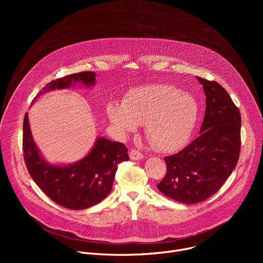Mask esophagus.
<instances>
[{
    "label": "esophagus",
    "mask_w": 263,
    "mask_h": 263,
    "mask_svg": "<svg viewBox=\"0 0 263 263\" xmlns=\"http://www.w3.org/2000/svg\"><path fill=\"white\" fill-rule=\"evenodd\" d=\"M129 155L132 160H139V159L143 158V154L140 151H138V149H135V148L131 149Z\"/></svg>",
    "instance_id": "34e87169"
}]
</instances>
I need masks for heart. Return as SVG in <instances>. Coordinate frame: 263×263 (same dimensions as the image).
I'll return each mask as SVG.
<instances>
[{"label": "heart", "mask_w": 263, "mask_h": 263, "mask_svg": "<svg viewBox=\"0 0 263 263\" xmlns=\"http://www.w3.org/2000/svg\"><path fill=\"white\" fill-rule=\"evenodd\" d=\"M198 100L167 84H155L131 91L123 105L107 108L110 122L127 133L144 125L147 140L159 151H174L189 140L195 130Z\"/></svg>", "instance_id": "b5f03b06"}]
</instances>
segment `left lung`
Listing matches in <instances>:
<instances>
[{
	"label": "left lung",
	"mask_w": 263,
	"mask_h": 263,
	"mask_svg": "<svg viewBox=\"0 0 263 263\" xmlns=\"http://www.w3.org/2000/svg\"><path fill=\"white\" fill-rule=\"evenodd\" d=\"M197 78L206 95L201 134L164 157L166 174L157 185L164 196L186 205L203 202L220 190L237 164L241 145L238 107L219 83Z\"/></svg>",
	"instance_id": "8db88e82"
}]
</instances>
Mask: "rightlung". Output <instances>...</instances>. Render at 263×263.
<instances>
[{
	"label": "right lung",
	"instance_id": "1",
	"mask_svg": "<svg viewBox=\"0 0 263 263\" xmlns=\"http://www.w3.org/2000/svg\"><path fill=\"white\" fill-rule=\"evenodd\" d=\"M96 72L81 71L67 74L48 83L44 92L66 88L74 82L95 84ZM43 90L33 99L35 101ZM23 152L29 174L40 189L56 204L73 210L91 207L111 192L118 166L129 160L128 149L122 142L99 138L90 153L79 162L67 166L48 164L40 155L29 126L28 114L23 125Z\"/></svg>",
	"mask_w": 263,
	"mask_h": 263
}]
</instances>
